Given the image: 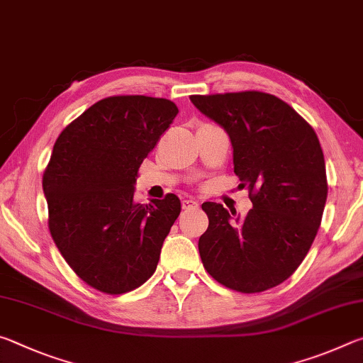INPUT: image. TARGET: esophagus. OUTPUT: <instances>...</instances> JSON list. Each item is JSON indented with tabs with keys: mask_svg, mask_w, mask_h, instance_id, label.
<instances>
[{
	"mask_svg": "<svg viewBox=\"0 0 363 363\" xmlns=\"http://www.w3.org/2000/svg\"><path fill=\"white\" fill-rule=\"evenodd\" d=\"M182 208L184 210H196V208H199V203L192 199H186L182 200Z\"/></svg>",
	"mask_w": 363,
	"mask_h": 363,
	"instance_id": "34e87169",
	"label": "esophagus"
}]
</instances>
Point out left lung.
<instances>
[{
	"label": "left lung",
	"instance_id": "1",
	"mask_svg": "<svg viewBox=\"0 0 363 363\" xmlns=\"http://www.w3.org/2000/svg\"><path fill=\"white\" fill-rule=\"evenodd\" d=\"M219 123L233 147V173L253 208L232 218L206 201L208 229L199 251L206 272L230 290L261 293L299 267L322 223L328 182L318 138L279 97L261 91L190 96Z\"/></svg>",
	"mask_w": 363,
	"mask_h": 363
}]
</instances>
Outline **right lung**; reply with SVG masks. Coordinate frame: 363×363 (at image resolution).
<instances>
[{
    "instance_id": "obj_1",
    "label": "right lung",
    "mask_w": 363,
    "mask_h": 363,
    "mask_svg": "<svg viewBox=\"0 0 363 363\" xmlns=\"http://www.w3.org/2000/svg\"><path fill=\"white\" fill-rule=\"evenodd\" d=\"M177 113L162 97L110 96L54 144L43 174L49 232L73 272L97 291H133L155 272L181 201L168 194L139 203L134 182Z\"/></svg>"
}]
</instances>
